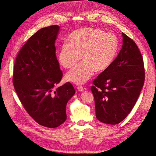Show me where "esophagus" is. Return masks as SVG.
Instances as JSON below:
<instances>
[{
  "label": "esophagus",
  "mask_w": 156,
  "mask_h": 156,
  "mask_svg": "<svg viewBox=\"0 0 156 156\" xmlns=\"http://www.w3.org/2000/svg\"><path fill=\"white\" fill-rule=\"evenodd\" d=\"M77 89L80 92H83L84 90V89H83V87L82 86H78L77 87Z\"/></svg>",
  "instance_id": "obj_1"
}]
</instances>
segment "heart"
<instances>
[{
	"mask_svg": "<svg viewBox=\"0 0 156 156\" xmlns=\"http://www.w3.org/2000/svg\"><path fill=\"white\" fill-rule=\"evenodd\" d=\"M119 39L113 33L97 28L74 30L67 43L60 47L58 60L64 68H71L80 59L79 65L67 73L66 79L76 85L85 83L94 72L101 73L109 68L118 52Z\"/></svg>",
	"mask_w": 156,
	"mask_h": 156,
	"instance_id": "1",
	"label": "heart"
}]
</instances>
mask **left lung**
<instances>
[{"label": "left lung", "mask_w": 156, "mask_h": 156, "mask_svg": "<svg viewBox=\"0 0 156 156\" xmlns=\"http://www.w3.org/2000/svg\"><path fill=\"white\" fill-rule=\"evenodd\" d=\"M123 44L109 68L93 81L98 120L117 124L131 112L145 82L144 59L134 41L122 33Z\"/></svg>", "instance_id": "left-lung-1"}]
</instances>
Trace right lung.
I'll return each mask as SVG.
<instances>
[{
	"label": "right lung",
	"mask_w": 156,
	"mask_h": 156,
	"mask_svg": "<svg viewBox=\"0 0 156 156\" xmlns=\"http://www.w3.org/2000/svg\"><path fill=\"white\" fill-rule=\"evenodd\" d=\"M59 29L57 25L46 27L32 35L20 49L13 68V85L25 110L49 128L66 121V105L75 94L69 82L55 89L63 76L55 47Z\"/></svg>",
	"instance_id": "right-lung-1"
}]
</instances>
